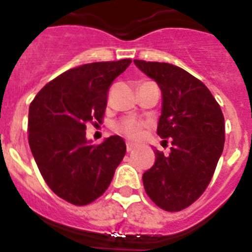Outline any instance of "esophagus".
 <instances>
[{"mask_svg": "<svg viewBox=\"0 0 252 252\" xmlns=\"http://www.w3.org/2000/svg\"><path fill=\"white\" fill-rule=\"evenodd\" d=\"M135 148H136V144H133V142H127V144H126V149H127L128 153L132 151Z\"/></svg>", "mask_w": 252, "mask_h": 252, "instance_id": "34e87169", "label": "esophagus"}]
</instances>
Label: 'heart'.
Returning <instances> with one entry per match:
<instances>
[{"mask_svg": "<svg viewBox=\"0 0 252 252\" xmlns=\"http://www.w3.org/2000/svg\"><path fill=\"white\" fill-rule=\"evenodd\" d=\"M144 122L136 119H125L116 126L117 131L130 139H137L141 135Z\"/></svg>", "mask_w": 252, "mask_h": 252, "instance_id": "1", "label": "heart"}]
</instances>
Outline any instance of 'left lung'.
I'll use <instances>...</instances> for the list:
<instances>
[{"instance_id": "1", "label": "left lung", "mask_w": 252, "mask_h": 252, "mask_svg": "<svg viewBox=\"0 0 252 252\" xmlns=\"http://www.w3.org/2000/svg\"><path fill=\"white\" fill-rule=\"evenodd\" d=\"M161 91L158 135L171 139L169 155L155 150L142 174L144 188L160 208L177 212L197 201L212 179L224 145L221 107L199 79L169 63L133 60Z\"/></svg>"}]
</instances>
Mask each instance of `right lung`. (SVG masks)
Here are the masks:
<instances>
[{
	"label": "right lung",
	"mask_w": 252,
	"mask_h": 252,
	"mask_svg": "<svg viewBox=\"0 0 252 252\" xmlns=\"http://www.w3.org/2000/svg\"><path fill=\"white\" fill-rule=\"evenodd\" d=\"M130 59L69 69L49 82L29 108V145L44 180L60 198L84 206L101 197L126 153L117 135L99 145L87 140L86 125L101 124L107 92Z\"/></svg>",
	"instance_id": "1"
}]
</instances>
